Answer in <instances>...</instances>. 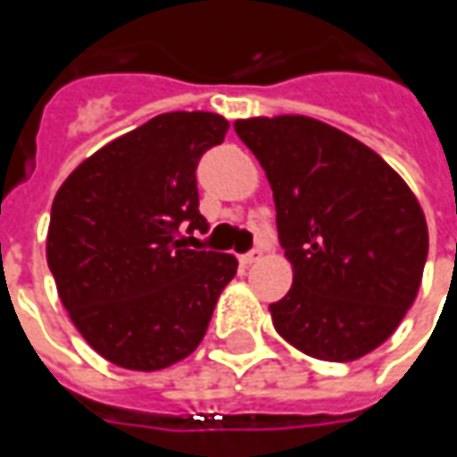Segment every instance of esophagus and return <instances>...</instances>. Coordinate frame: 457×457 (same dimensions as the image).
<instances>
[{"label":"esophagus","mask_w":457,"mask_h":457,"mask_svg":"<svg viewBox=\"0 0 457 457\" xmlns=\"http://www.w3.org/2000/svg\"><path fill=\"white\" fill-rule=\"evenodd\" d=\"M262 256H264V252H262L259 246H254L252 252H246V254H241V262H244V264H254V262H259Z\"/></svg>","instance_id":"34e87169"}]
</instances>
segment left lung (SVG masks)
<instances>
[{"instance_id": "8db88e82", "label": "left lung", "mask_w": 457, "mask_h": 457, "mask_svg": "<svg viewBox=\"0 0 457 457\" xmlns=\"http://www.w3.org/2000/svg\"><path fill=\"white\" fill-rule=\"evenodd\" d=\"M272 185L290 292L277 333L320 361H353L386 341L412 307L428 259L414 193L377 152L310 116L234 124Z\"/></svg>"}]
</instances>
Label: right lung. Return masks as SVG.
Segmentation results:
<instances>
[{"mask_svg": "<svg viewBox=\"0 0 457 457\" xmlns=\"http://www.w3.org/2000/svg\"><path fill=\"white\" fill-rule=\"evenodd\" d=\"M228 121L170 112L109 142L61 185L47 228V267L88 345L121 369L157 371L203 341L237 256L185 249L208 231L195 170Z\"/></svg>", "mask_w": 457, "mask_h": 457, "instance_id": "obj_1", "label": "right lung"}]
</instances>
